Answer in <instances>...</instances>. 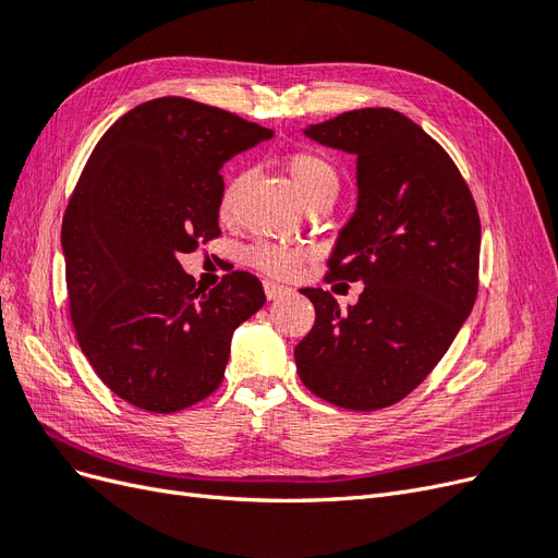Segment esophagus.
<instances>
[{"mask_svg":"<svg viewBox=\"0 0 558 558\" xmlns=\"http://www.w3.org/2000/svg\"><path fill=\"white\" fill-rule=\"evenodd\" d=\"M263 286H265L267 300H277V298H281V295H289V293H291V289H286V286L275 283V281H265Z\"/></svg>","mask_w":558,"mask_h":558,"instance_id":"esophagus-1","label":"esophagus"}]
</instances>
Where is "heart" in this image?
<instances>
[{"label": "heart", "instance_id": "heart-1", "mask_svg": "<svg viewBox=\"0 0 558 558\" xmlns=\"http://www.w3.org/2000/svg\"><path fill=\"white\" fill-rule=\"evenodd\" d=\"M283 167L286 172H289L305 207L314 205L318 199H335L337 191H340V177H337L335 165L324 154H318V150H291V154L283 158ZM244 183V174H234L226 181L221 199H218V216H221L223 221H230L234 211H238ZM302 258H305L302 251L272 242H256L246 248L248 265L272 277H293L302 265Z\"/></svg>", "mask_w": 558, "mask_h": 558}]
</instances>
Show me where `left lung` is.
<instances>
[{
	"label": "left lung",
	"instance_id": "1",
	"mask_svg": "<svg viewBox=\"0 0 558 558\" xmlns=\"http://www.w3.org/2000/svg\"><path fill=\"white\" fill-rule=\"evenodd\" d=\"M305 134L356 156L359 205L326 281L365 289L349 312L324 289H302L316 318L295 347L298 375L337 408H391L430 375L475 305L477 205L447 150L393 109L347 111Z\"/></svg>",
	"mask_w": 558,
	"mask_h": 558
}]
</instances>
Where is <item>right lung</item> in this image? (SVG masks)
<instances>
[{
    "label": "right lung",
    "instance_id": "1",
    "mask_svg": "<svg viewBox=\"0 0 558 558\" xmlns=\"http://www.w3.org/2000/svg\"><path fill=\"white\" fill-rule=\"evenodd\" d=\"M272 137L218 107L158 97L102 134L62 218L64 279L81 351L134 408L172 414L223 381L232 332L265 305L234 269L209 293L181 253L216 240L221 167Z\"/></svg>",
    "mask_w": 558,
    "mask_h": 558
}]
</instances>
